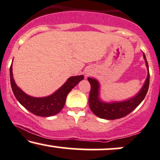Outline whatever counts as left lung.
<instances>
[{
	"instance_id": "1",
	"label": "left lung",
	"mask_w": 160,
	"mask_h": 160,
	"mask_svg": "<svg viewBox=\"0 0 160 160\" xmlns=\"http://www.w3.org/2000/svg\"><path fill=\"white\" fill-rule=\"evenodd\" d=\"M148 67V77L146 78L143 87L136 97L122 102H115L107 103L100 100L99 97V84L94 78H88V82L91 84V92H90L89 106L93 113L97 117L106 120H114L127 116L132 112L138 105L143 101L147 94L150 82V73L148 69V64L144 54H143Z\"/></svg>"
}]
</instances>
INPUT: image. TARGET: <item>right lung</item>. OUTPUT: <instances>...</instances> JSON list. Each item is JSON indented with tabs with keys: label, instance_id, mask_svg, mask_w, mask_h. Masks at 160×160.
<instances>
[{
	"label": "right lung",
	"instance_id": "right-lung-1",
	"mask_svg": "<svg viewBox=\"0 0 160 160\" xmlns=\"http://www.w3.org/2000/svg\"><path fill=\"white\" fill-rule=\"evenodd\" d=\"M12 65L9 69L10 84L12 92L17 100L26 109L31 113L40 117H50L59 113L63 108L67 95L80 81L84 78V76H72L68 78L63 85L53 94L46 97H33L27 95L20 89L13 79Z\"/></svg>",
	"mask_w": 160,
	"mask_h": 160
}]
</instances>
